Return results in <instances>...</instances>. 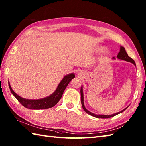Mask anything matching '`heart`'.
Masks as SVG:
<instances>
[{
  "instance_id": "obj_1",
  "label": "heart",
  "mask_w": 146,
  "mask_h": 146,
  "mask_svg": "<svg viewBox=\"0 0 146 146\" xmlns=\"http://www.w3.org/2000/svg\"><path fill=\"white\" fill-rule=\"evenodd\" d=\"M98 49H99V50H100V49H101V48H99Z\"/></svg>"
}]
</instances>
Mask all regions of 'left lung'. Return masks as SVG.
I'll list each match as a JSON object with an SVG mask.
<instances>
[{
    "label": "left lung",
    "instance_id": "8db88e82",
    "mask_svg": "<svg viewBox=\"0 0 146 146\" xmlns=\"http://www.w3.org/2000/svg\"><path fill=\"white\" fill-rule=\"evenodd\" d=\"M117 58H118L119 59H122V60H124V61H127V62H131V63L134 64V65H136V64H135V62H134V60L131 58H130V57L128 55H127V52H126L125 49H124V48L122 47V46H121L120 51L119 52L118 56H117ZM80 94H81V104H82V108H83L84 110L87 113H88V115H91L92 116H94V117H95V118H111V117L115 116L116 115L119 114V113H122L123 111H124V110H125L127 108V107L125 109H124L123 110H122V111H119L118 113H115V114L111 115H95V114H94V113L90 112L89 111H88V110L86 108H85V107L84 104V95H83L82 88H81V89H80Z\"/></svg>",
    "mask_w": 146,
    "mask_h": 146
}]
</instances>
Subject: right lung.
<instances>
[{
  "mask_svg": "<svg viewBox=\"0 0 146 146\" xmlns=\"http://www.w3.org/2000/svg\"><path fill=\"white\" fill-rule=\"evenodd\" d=\"M74 77H75L74 74H70L66 76L59 83L58 88L54 93L48 97L39 99V100H28V99L20 97L12 89L9 82V86L10 92L14 95V97L25 107L31 110H43L52 107L60 100L67 85Z\"/></svg>",
  "mask_w": 146,
  "mask_h": 146,
  "instance_id": "add662e5",
  "label": "right lung"
}]
</instances>
